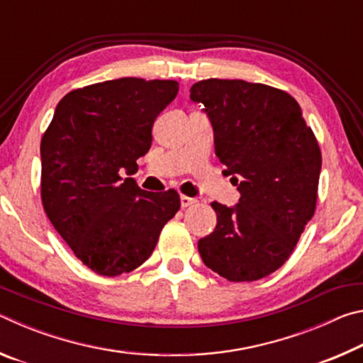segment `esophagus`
<instances>
[{
    "label": "esophagus",
    "instance_id": "1",
    "mask_svg": "<svg viewBox=\"0 0 363 363\" xmlns=\"http://www.w3.org/2000/svg\"><path fill=\"white\" fill-rule=\"evenodd\" d=\"M195 203H196L195 199H190V196H187V195H181V206L182 208H189Z\"/></svg>",
    "mask_w": 363,
    "mask_h": 363
}]
</instances>
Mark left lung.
<instances>
[{"label":"left lung","mask_w":363,"mask_h":363,"mask_svg":"<svg viewBox=\"0 0 363 363\" xmlns=\"http://www.w3.org/2000/svg\"><path fill=\"white\" fill-rule=\"evenodd\" d=\"M214 131V149L240 192L213 201L218 224L199 240L205 266L229 281L267 277L288 261L314 216L322 153L288 93L243 79H201L190 88Z\"/></svg>","instance_id":"left-lung-1"}]
</instances>
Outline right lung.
<instances>
[{
	"label": "right lung",
	"instance_id": "1",
	"mask_svg": "<svg viewBox=\"0 0 363 363\" xmlns=\"http://www.w3.org/2000/svg\"><path fill=\"white\" fill-rule=\"evenodd\" d=\"M173 79L118 78L70 91L41 139V200L54 229L86 267L106 277L149 259L179 211L174 189L147 192L131 176L152 126L174 99Z\"/></svg>",
	"mask_w": 363,
	"mask_h": 363
}]
</instances>
